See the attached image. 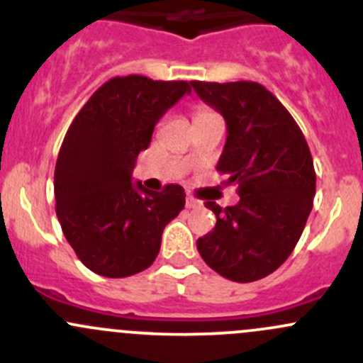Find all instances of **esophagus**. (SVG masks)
<instances>
[{
    "instance_id": "34e87169",
    "label": "esophagus",
    "mask_w": 363,
    "mask_h": 363,
    "mask_svg": "<svg viewBox=\"0 0 363 363\" xmlns=\"http://www.w3.org/2000/svg\"><path fill=\"white\" fill-rule=\"evenodd\" d=\"M186 207L196 208V207H200V202H199V200L193 199V196H186Z\"/></svg>"
}]
</instances>
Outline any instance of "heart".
Returning a JSON list of instances; mask_svg holds the SVG:
<instances>
[{
	"mask_svg": "<svg viewBox=\"0 0 363 363\" xmlns=\"http://www.w3.org/2000/svg\"><path fill=\"white\" fill-rule=\"evenodd\" d=\"M212 111H208V108H199V111H196V113H195V119L196 117H205V116H212Z\"/></svg>",
	"mask_w": 363,
	"mask_h": 363,
	"instance_id": "b5f03b06",
	"label": "heart"
}]
</instances>
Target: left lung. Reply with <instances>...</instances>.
<instances>
[{
    "label": "left lung",
    "mask_w": 363,
    "mask_h": 363,
    "mask_svg": "<svg viewBox=\"0 0 363 363\" xmlns=\"http://www.w3.org/2000/svg\"><path fill=\"white\" fill-rule=\"evenodd\" d=\"M193 89L225 117L226 142L218 172L240 200L216 214L211 233L196 240L203 262L237 283L279 269L295 250L313 208L316 174L306 137L291 113L258 82H200Z\"/></svg>",
    "instance_id": "left-lung-1"
}]
</instances>
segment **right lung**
<instances>
[{"label": "right lung", "mask_w": 363, "mask_h": 363, "mask_svg": "<svg viewBox=\"0 0 363 363\" xmlns=\"http://www.w3.org/2000/svg\"><path fill=\"white\" fill-rule=\"evenodd\" d=\"M189 93L184 80L113 77L68 128L54 172L56 214L75 255L98 276L151 267L164 226L184 208L182 186L149 191L131 174L156 123Z\"/></svg>", "instance_id": "obj_1"}]
</instances>
